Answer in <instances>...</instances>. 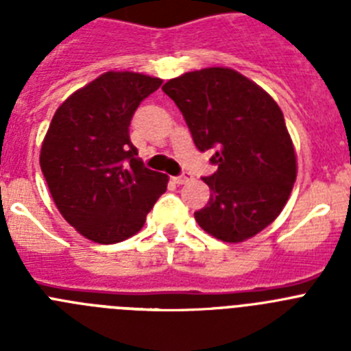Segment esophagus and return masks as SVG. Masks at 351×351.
I'll use <instances>...</instances> for the list:
<instances>
[{"mask_svg": "<svg viewBox=\"0 0 351 351\" xmlns=\"http://www.w3.org/2000/svg\"><path fill=\"white\" fill-rule=\"evenodd\" d=\"M190 181H193V176L188 172H184V173H181V176H176V178H173V182H178V184H186V182H190Z\"/></svg>", "mask_w": 351, "mask_h": 351, "instance_id": "1", "label": "esophagus"}]
</instances>
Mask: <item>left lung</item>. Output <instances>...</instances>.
Masks as SVG:
<instances>
[{"instance_id":"obj_1","label":"left lung","mask_w":351,"mask_h":351,"mask_svg":"<svg viewBox=\"0 0 351 351\" xmlns=\"http://www.w3.org/2000/svg\"><path fill=\"white\" fill-rule=\"evenodd\" d=\"M182 112L198 151H210V198L195 219L225 243H243L283 210L297 178L293 144L281 108L230 68H204L163 86Z\"/></svg>"}]
</instances>
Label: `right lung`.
I'll return each mask as SVG.
<instances>
[{
    "instance_id": "add662e5",
    "label": "right lung",
    "mask_w": 351,
    "mask_h": 351,
    "mask_svg": "<svg viewBox=\"0 0 351 351\" xmlns=\"http://www.w3.org/2000/svg\"><path fill=\"white\" fill-rule=\"evenodd\" d=\"M163 80L107 71L63 101L43 138L40 167L63 218L98 244L137 234L169 178L144 167L130 123Z\"/></svg>"
}]
</instances>
